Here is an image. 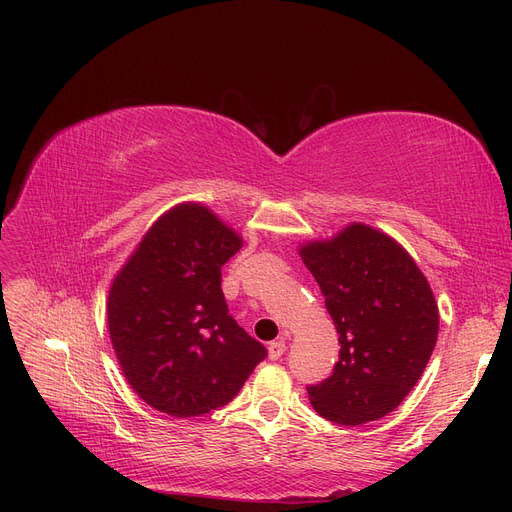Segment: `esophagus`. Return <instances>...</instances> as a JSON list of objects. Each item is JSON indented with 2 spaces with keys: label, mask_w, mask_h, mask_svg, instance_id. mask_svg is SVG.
Wrapping results in <instances>:
<instances>
[{
  "label": "esophagus",
  "mask_w": 512,
  "mask_h": 512,
  "mask_svg": "<svg viewBox=\"0 0 512 512\" xmlns=\"http://www.w3.org/2000/svg\"><path fill=\"white\" fill-rule=\"evenodd\" d=\"M284 351H286V342L282 338L270 342V346H267V353H270L272 361H278L284 355Z\"/></svg>",
  "instance_id": "esophagus-1"
}]
</instances>
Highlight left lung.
I'll return each mask as SVG.
<instances>
[{"label":"left lung","instance_id":"8db88e82","mask_svg":"<svg viewBox=\"0 0 512 512\" xmlns=\"http://www.w3.org/2000/svg\"><path fill=\"white\" fill-rule=\"evenodd\" d=\"M299 251L340 342L334 373L307 388L311 405L340 425L382 419L407 398L434 353L440 326L434 292L394 238L365 224Z\"/></svg>","mask_w":512,"mask_h":512}]
</instances>
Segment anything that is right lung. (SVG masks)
<instances>
[{
	"label": "right lung",
	"mask_w": 512,
	"mask_h": 512,
	"mask_svg": "<svg viewBox=\"0 0 512 512\" xmlns=\"http://www.w3.org/2000/svg\"><path fill=\"white\" fill-rule=\"evenodd\" d=\"M242 238L199 203L166 211L116 274L107 326L130 388L172 417L220 409L265 346L228 313L222 265Z\"/></svg>",
	"instance_id": "obj_1"
}]
</instances>
